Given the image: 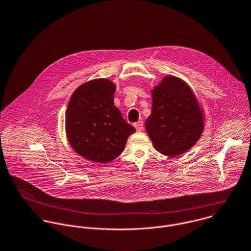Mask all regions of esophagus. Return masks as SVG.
Instances as JSON below:
<instances>
[{"label": "esophagus", "mask_w": 251, "mask_h": 251, "mask_svg": "<svg viewBox=\"0 0 251 251\" xmlns=\"http://www.w3.org/2000/svg\"><path fill=\"white\" fill-rule=\"evenodd\" d=\"M134 127L136 128L137 131H142L144 128L143 121H138L137 123L134 124Z\"/></svg>", "instance_id": "1"}]
</instances>
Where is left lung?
Masks as SVG:
<instances>
[{
    "label": "left lung",
    "mask_w": 251,
    "mask_h": 251,
    "mask_svg": "<svg viewBox=\"0 0 251 251\" xmlns=\"http://www.w3.org/2000/svg\"><path fill=\"white\" fill-rule=\"evenodd\" d=\"M152 107L145 128L154 149L173 157L191 149L204 130V114L190 87L165 76L151 90Z\"/></svg>",
    "instance_id": "obj_1"
}]
</instances>
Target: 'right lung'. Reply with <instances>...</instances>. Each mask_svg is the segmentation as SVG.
<instances>
[{
    "label": "right lung",
    "instance_id": "1",
    "mask_svg": "<svg viewBox=\"0 0 251 251\" xmlns=\"http://www.w3.org/2000/svg\"><path fill=\"white\" fill-rule=\"evenodd\" d=\"M116 85L104 78L79 86L66 112V132L72 149L84 158L108 163L124 151L135 128L114 105Z\"/></svg>",
    "mask_w": 251,
    "mask_h": 251
}]
</instances>
